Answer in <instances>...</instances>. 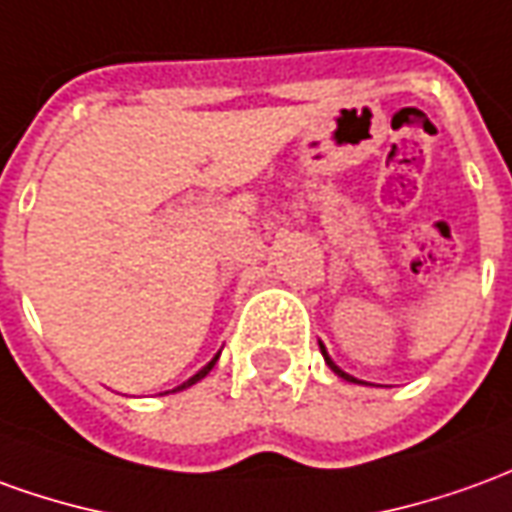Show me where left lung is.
<instances>
[{
	"instance_id": "8db88e82",
	"label": "left lung",
	"mask_w": 512,
	"mask_h": 512,
	"mask_svg": "<svg viewBox=\"0 0 512 512\" xmlns=\"http://www.w3.org/2000/svg\"><path fill=\"white\" fill-rule=\"evenodd\" d=\"M318 346H321V355H324V363H327V366H330L332 371H335V374H338V377H341V380H346V382H360V380H355V377H352V374H346V371H343V368L335 366V360H332V357L327 355V349H324V343H318Z\"/></svg>"
}]
</instances>
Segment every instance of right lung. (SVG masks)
I'll return each mask as SVG.
<instances>
[{"mask_svg": "<svg viewBox=\"0 0 512 512\" xmlns=\"http://www.w3.org/2000/svg\"><path fill=\"white\" fill-rule=\"evenodd\" d=\"M219 355H221V352H219ZM219 355L213 357V360H210V363H207L205 368H199V371H196V374H194V377H191V380H185V382H182V385H177L174 391H166V393H177V391H182V388H191V385H196V382H199V380H205L207 374H210V368L216 366V360H219Z\"/></svg>", "mask_w": 512, "mask_h": 512, "instance_id": "add662e5", "label": "right lung"}]
</instances>
